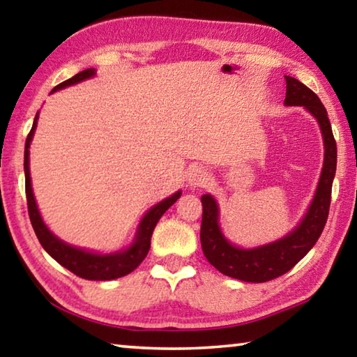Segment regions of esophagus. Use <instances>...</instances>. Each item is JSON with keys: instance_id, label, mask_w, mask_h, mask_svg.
<instances>
[{"instance_id": "1", "label": "esophagus", "mask_w": 357, "mask_h": 357, "mask_svg": "<svg viewBox=\"0 0 357 357\" xmlns=\"http://www.w3.org/2000/svg\"><path fill=\"white\" fill-rule=\"evenodd\" d=\"M209 176L206 170H203L202 167H193L189 172V176H187V183L192 187H204L208 184Z\"/></svg>"}]
</instances>
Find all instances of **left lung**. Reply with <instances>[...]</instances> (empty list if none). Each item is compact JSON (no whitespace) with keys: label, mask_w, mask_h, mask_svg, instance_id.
<instances>
[{"label":"left lung","mask_w":357,"mask_h":357,"mask_svg":"<svg viewBox=\"0 0 357 357\" xmlns=\"http://www.w3.org/2000/svg\"><path fill=\"white\" fill-rule=\"evenodd\" d=\"M285 80V105H299L309 110L318 121L324 140L323 172L319 176L315 197H313V202L304 219L291 233L275 243L257 247V249H239V247L229 244L220 231L219 208H217L214 198L211 195L202 197L203 219L200 241L204 257L222 274L243 282H268L294 268L317 244L329 214L332 181H334L337 168V144L334 135H332L328 112L318 96L304 83L288 75Z\"/></svg>","instance_id":"left-lung-1"}]
</instances>
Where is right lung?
Segmentation results:
<instances>
[{
	"label": "right lung",
	"instance_id": "obj_1",
	"mask_svg": "<svg viewBox=\"0 0 357 357\" xmlns=\"http://www.w3.org/2000/svg\"><path fill=\"white\" fill-rule=\"evenodd\" d=\"M94 74H96L94 69H84L82 72H78L77 75L69 78V80L56 84V86L52 89V93H55L58 89H63L66 86H70V84H75L78 82L86 80V78H91ZM38 118H39V113L36 114L33 128L26 137L25 164L23 165H25V190H26V202H28V214L40 245L44 247L48 255L55 258L59 264L64 266L66 269H69L70 273H74L75 275L82 277V279L113 280V279H118V277H124L130 274L132 271L137 269V266L143 261L144 257L148 255L149 247H151V236H153V231L157 225V222H159L162 215H164L165 211L181 197V192L173 193V195L168 197L167 200L157 203L154 208H151L148 211L146 215L143 217L140 227H138L134 244L123 252L100 255V253L86 252L83 249H77V247H72L69 244L63 243L61 239H58L55 234L47 228L44 220H42L38 204H36L34 195H33L31 176H29V144H31L36 126H38Z\"/></svg>",
	"mask_w": 357,
	"mask_h": 357
}]
</instances>
